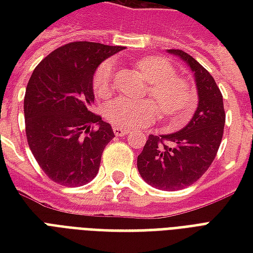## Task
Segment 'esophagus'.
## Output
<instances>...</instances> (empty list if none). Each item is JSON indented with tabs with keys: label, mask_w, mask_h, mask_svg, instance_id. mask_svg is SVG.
<instances>
[{
	"label": "esophagus",
	"mask_w": 253,
	"mask_h": 253,
	"mask_svg": "<svg viewBox=\"0 0 253 253\" xmlns=\"http://www.w3.org/2000/svg\"><path fill=\"white\" fill-rule=\"evenodd\" d=\"M114 132H115L116 137H125L128 134V130L127 128H122V127H114Z\"/></svg>",
	"instance_id": "34e87169"
}]
</instances>
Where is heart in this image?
<instances>
[{"instance_id": "b5f03b06", "label": "heart", "mask_w": 253, "mask_h": 253, "mask_svg": "<svg viewBox=\"0 0 253 253\" xmlns=\"http://www.w3.org/2000/svg\"><path fill=\"white\" fill-rule=\"evenodd\" d=\"M137 67L150 83L149 94L160 105L164 115L173 126H180L190 119L195 110L196 97L190 85L175 77V69L165 58L146 57L139 59ZM114 63L105 61L93 76V90L99 97L111 93ZM159 107L153 100H131L118 97L105 107V119L122 128L150 125L159 116Z\"/></svg>"}]
</instances>
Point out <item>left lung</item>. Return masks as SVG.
Masks as SVG:
<instances>
[{
	"mask_svg": "<svg viewBox=\"0 0 253 253\" xmlns=\"http://www.w3.org/2000/svg\"><path fill=\"white\" fill-rule=\"evenodd\" d=\"M194 73L198 107L186 127L172 134H150L138 156V172L152 187L176 191L194 184L211 165L225 126L222 94L205 67L181 50H168Z\"/></svg>",
	"mask_w": 253,
	"mask_h": 253,
	"instance_id": "1",
	"label": "left lung"
}]
</instances>
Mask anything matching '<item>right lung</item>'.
<instances>
[{
    "instance_id": "1",
    "label": "right lung",
    "mask_w": 253,
    "mask_h": 253,
    "mask_svg": "<svg viewBox=\"0 0 253 253\" xmlns=\"http://www.w3.org/2000/svg\"><path fill=\"white\" fill-rule=\"evenodd\" d=\"M122 50L72 42L48 54L31 76L24 97L27 139L55 183L80 187L99 172L103 150L115 135L110 123L90 111L93 76L100 63Z\"/></svg>"
}]
</instances>
